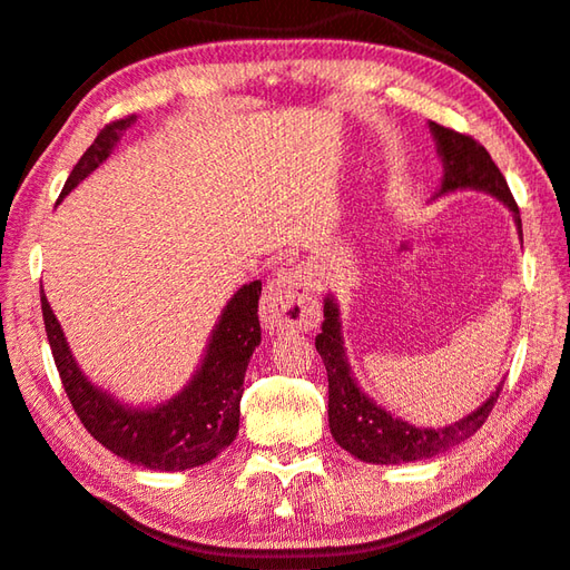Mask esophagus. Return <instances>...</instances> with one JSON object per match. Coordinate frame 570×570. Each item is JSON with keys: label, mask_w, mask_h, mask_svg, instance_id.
Wrapping results in <instances>:
<instances>
[{"label": "esophagus", "mask_w": 570, "mask_h": 570, "mask_svg": "<svg viewBox=\"0 0 570 570\" xmlns=\"http://www.w3.org/2000/svg\"><path fill=\"white\" fill-rule=\"evenodd\" d=\"M262 324L268 334L314 328L318 324V302L312 276L302 268L278 272L264 288Z\"/></svg>", "instance_id": "1"}]
</instances>
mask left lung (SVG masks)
<instances>
[{"mask_svg": "<svg viewBox=\"0 0 570 570\" xmlns=\"http://www.w3.org/2000/svg\"><path fill=\"white\" fill-rule=\"evenodd\" d=\"M429 127L433 139H436L439 157L443 161V181L436 196L459 189L491 194L513 212V219L519 224L521 234L519 204H515L509 184H505L501 169L493 164L491 154L473 137H469V134L446 129L436 121H429ZM316 351L324 358L328 376L331 436L351 456L366 463L389 465L431 459L436 453H443L446 449L456 446V443L471 439L483 426L485 419H489V413L493 411L503 389V384H499V389L491 393V399L483 406L469 413V416H463L461 421L451 423L446 429H416L403 419H393L386 409L376 406L356 386L344 351V338H341L338 306L331 296H326L324 302V324H321V334L316 336Z\"/></svg>", "mask_w": 570, "mask_h": 570, "instance_id": "obj_1", "label": "left lung"}]
</instances>
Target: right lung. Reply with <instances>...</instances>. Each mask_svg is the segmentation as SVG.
<instances>
[{"instance_id":"1","label":"right lung","mask_w":570,"mask_h":570,"mask_svg":"<svg viewBox=\"0 0 570 570\" xmlns=\"http://www.w3.org/2000/svg\"><path fill=\"white\" fill-rule=\"evenodd\" d=\"M134 119L137 117L117 119L97 134L95 144L71 169L61 196H67L109 157ZM258 296H262V282H252L242 286L224 306L202 366L189 386H184L181 393L159 406L134 409L97 389L81 374L65 331L41 288V316H45L51 356H55L71 409L85 423V429L101 446L124 461L151 471H186L214 461L239 433L246 366L254 348L262 344Z\"/></svg>"}]
</instances>
